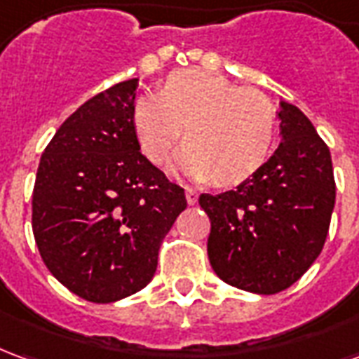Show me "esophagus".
<instances>
[{
  "label": "esophagus",
  "mask_w": 359,
  "mask_h": 359,
  "mask_svg": "<svg viewBox=\"0 0 359 359\" xmlns=\"http://www.w3.org/2000/svg\"><path fill=\"white\" fill-rule=\"evenodd\" d=\"M184 194H187V202L190 203V205H194V203L198 202V192L192 190V188H187V192H184Z\"/></svg>",
  "instance_id": "obj_1"
}]
</instances>
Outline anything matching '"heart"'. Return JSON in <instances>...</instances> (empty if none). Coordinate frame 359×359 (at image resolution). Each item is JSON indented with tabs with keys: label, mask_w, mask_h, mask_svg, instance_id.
Wrapping results in <instances>:
<instances>
[{
	"label": "heart",
	"mask_w": 359,
	"mask_h": 359,
	"mask_svg": "<svg viewBox=\"0 0 359 359\" xmlns=\"http://www.w3.org/2000/svg\"><path fill=\"white\" fill-rule=\"evenodd\" d=\"M133 126L149 161L163 163L184 133L188 144L172 169L198 182L234 187L267 161L277 115L264 92L187 69L172 73L157 94L134 102Z\"/></svg>",
	"instance_id": "heart-1"
}]
</instances>
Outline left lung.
Wrapping results in <instances>:
<instances>
[{
  "instance_id": "obj_1",
  "label": "left lung",
  "mask_w": 359,
  "mask_h": 359,
  "mask_svg": "<svg viewBox=\"0 0 359 359\" xmlns=\"http://www.w3.org/2000/svg\"><path fill=\"white\" fill-rule=\"evenodd\" d=\"M277 118L280 144L269 161L234 190L200 196L215 275L254 294L280 292L311 267L334 210L327 144L292 103H278Z\"/></svg>"
}]
</instances>
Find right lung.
I'll list each match as a JSON object with an SVG mask.
<instances>
[{
	"instance_id": "add662e5",
	"label": "right lung",
	"mask_w": 359,
	"mask_h": 359,
	"mask_svg": "<svg viewBox=\"0 0 359 359\" xmlns=\"http://www.w3.org/2000/svg\"><path fill=\"white\" fill-rule=\"evenodd\" d=\"M138 79L82 103L43 149L32 231L46 267L71 292L109 304L154 278L184 190L142 156L133 105Z\"/></svg>"
}]
</instances>
